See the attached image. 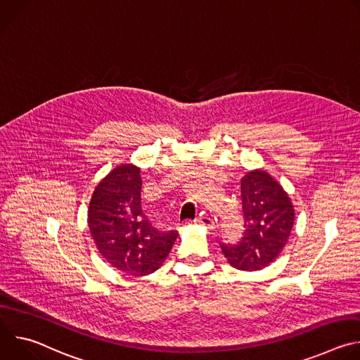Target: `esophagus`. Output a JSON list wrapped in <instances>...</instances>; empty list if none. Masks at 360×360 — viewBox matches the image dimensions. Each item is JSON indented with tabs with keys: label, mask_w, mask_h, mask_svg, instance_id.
Wrapping results in <instances>:
<instances>
[{
	"label": "esophagus",
	"mask_w": 360,
	"mask_h": 360,
	"mask_svg": "<svg viewBox=\"0 0 360 360\" xmlns=\"http://www.w3.org/2000/svg\"><path fill=\"white\" fill-rule=\"evenodd\" d=\"M195 222L198 224V225H202V226H212L214 225V221H212V218L210 217V215H207V214H200L196 219H195Z\"/></svg>",
	"instance_id": "34e87169"
}]
</instances>
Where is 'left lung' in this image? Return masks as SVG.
<instances>
[{"mask_svg":"<svg viewBox=\"0 0 360 360\" xmlns=\"http://www.w3.org/2000/svg\"><path fill=\"white\" fill-rule=\"evenodd\" d=\"M245 232L235 245L221 243L228 262L239 271H259L285 248L295 210L283 188L268 172L255 169L240 181Z\"/></svg>","mask_w":360,"mask_h":360,"instance_id":"8db88e82","label":"left lung"}]
</instances>
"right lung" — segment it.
I'll return each mask as SVG.
<instances>
[{"mask_svg": "<svg viewBox=\"0 0 360 360\" xmlns=\"http://www.w3.org/2000/svg\"><path fill=\"white\" fill-rule=\"evenodd\" d=\"M139 168L127 164L112 169L95 188L88 226L104 259L129 276L155 272L167 259L176 231L153 226L141 208Z\"/></svg>", "mask_w": 360, "mask_h": 360, "instance_id": "add662e5", "label": "right lung"}]
</instances>
